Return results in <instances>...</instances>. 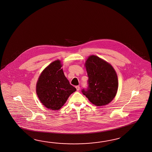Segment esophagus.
<instances>
[{"label": "esophagus", "instance_id": "obj_1", "mask_svg": "<svg viewBox=\"0 0 152 152\" xmlns=\"http://www.w3.org/2000/svg\"><path fill=\"white\" fill-rule=\"evenodd\" d=\"M75 88H76L77 91H79V89H80V86H75Z\"/></svg>", "mask_w": 152, "mask_h": 152}]
</instances>
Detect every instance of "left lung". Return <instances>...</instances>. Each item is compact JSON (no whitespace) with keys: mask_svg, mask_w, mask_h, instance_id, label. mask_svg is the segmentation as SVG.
Segmentation results:
<instances>
[{"mask_svg":"<svg viewBox=\"0 0 152 152\" xmlns=\"http://www.w3.org/2000/svg\"><path fill=\"white\" fill-rule=\"evenodd\" d=\"M88 73V88L81 92L94 104L104 106L110 102L117 94V73L110 64L92 55L85 63Z\"/></svg>","mask_w":152,"mask_h":152,"instance_id":"left-lung-1","label":"left lung"}]
</instances>
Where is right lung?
<instances>
[{
  "instance_id": "1",
  "label": "right lung",
  "mask_w": 152,
  "mask_h": 152,
  "mask_svg": "<svg viewBox=\"0 0 152 152\" xmlns=\"http://www.w3.org/2000/svg\"><path fill=\"white\" fill-rule=\"evenodd\" d=\"M59 60L55 61L42 71L37 84L36 91L40 102L46 108L58 110L76 88L64 76Z\"/></svg>"
}]
</instances>
